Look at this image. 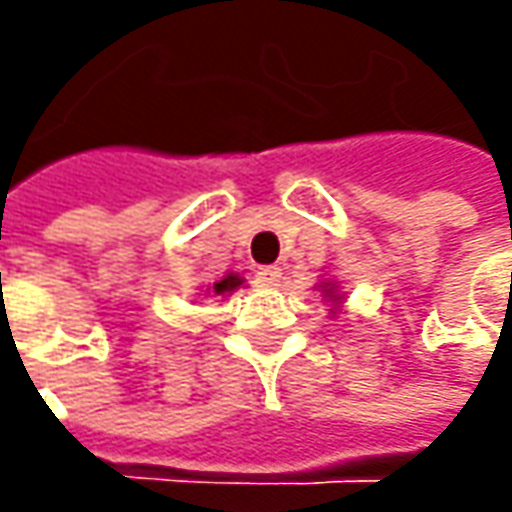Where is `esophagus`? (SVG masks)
Masks as SVG:
<instances>
[{
  "label": "esophagus",
  "instance_id": "esophagus-1",
  "mask_svg": "<svg viewBox=\"0 0 512 512\" xmlns=\"http://www.w3.org/2000/svg\"><path fill=\"white\" fill-rule=\"evenodd\" d=\"M256 282L262 287H276L282 282V270L279 267H259L256 270Z\"/></svg>",
  "mask_w": 512,
  "mask_h": 512
}]
</instances>
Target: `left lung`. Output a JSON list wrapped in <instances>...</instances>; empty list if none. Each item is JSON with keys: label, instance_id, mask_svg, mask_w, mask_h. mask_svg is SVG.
<instances>
[{"label": "left lung", "instance_id": "8db88e82", "mask_svg": "<svg viewBox=\"0 0 512 512\" xmlns=\"http://www.w3.org/2000/svg\"><path fill=\"white\" fill-rule=\"evenodd\" d=\"M325 293H327V296H330V299H336V296H333V287H327Z\"/></svg>", "mask_w": 512, "mask_h": 512}]
</instances>
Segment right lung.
Returning <instances> with one entry per match:
<instances>
[{
  "mask_svg": "<svg viewBox=\"0 0 512 512\" xmlns=\"http://www.w3.org/2000/svg\"><path fill=\"white\" fill-rule=\"evenodd\" d=\"M239 285H242V279L230 273V276H225L222 282H216V285H213V293H230V290H236Z\"/></svg>",
  "mask_w": 512,
  "mask_h": 512,
  "instance_id": "right-lung-1",
  "label": "right lung"
}]
</instances>
